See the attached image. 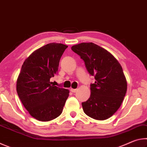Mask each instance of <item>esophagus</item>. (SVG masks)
Returning a JSON list of instances; mask_svg holds the SVG:
<instances>
[{
	"instance_id": "1",
	"label": "esophagus",
	"mask_w": 147,
	"mask_h": 147,
	"mask_svg": "<svg viewBox=\"0 0 147 147\" xmlns=\"http://www.w3.org/2000/svg\"><path fill=\"white\" fill-rule=\"evenodd\" d=\"M71 91L73 92V93H76V92L77 91V89H73V88H71Z\"/></svg>"
}]
</instances>
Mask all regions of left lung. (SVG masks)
<instances>
[{"mask_svg":"<svg viewBox=\"0 0 147 147\" xmlns=\"http://www.w3.org/2000/svg\"><path fill=\"white\" fill-rule=\"evenodd\" d=\"M71 49L95 79L90 85V97L82 103L84 113L96 120H106L118 110L125 96L127 82L123 68L112 54L93 43H82Z\"/></svg>","mask_w":147,"mask_h":147,"instance_id":"left-lung-1","label":"left lung"}]
</instances>
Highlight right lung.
Masks as SVG:
<instances>
[{
	"label": "right lung",
	"mask_w": 147,
	"mask_h": 147,
	"mask_svg": "<svg viewBox=\"0 0 147 147\" xmlns=\"http://www.w3.org/2000/svg\"><path fill=\"white\" fill-rule=\"evenodd\" d=\"M68 46L49 43L32 53L22 65L17 92L30 115L49 121L61 115L69 96L68 89L54 86L50 79L58 73L60 58Z\"/></svg>",
	"instance_id": "1"
}]
</instances>
